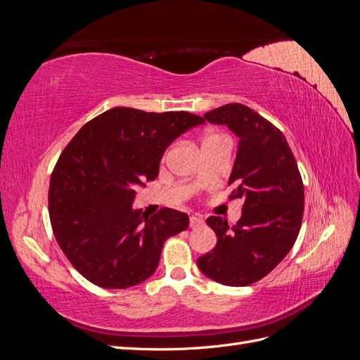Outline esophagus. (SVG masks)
I'll return each instance as SVG.
<instances>
[{"instance_id": "1", "label": "esophagus", "mask_w": 360, "mask_h": 360, "mask_svg": "<svg viewBox=\"0 0 360 360\" xmlns=\"http://www.w3.org/2000/svg\"><path fill=\"white\" fill-rule=\"evenodd\" d=\"M202 224H204L202 216H200V214H193V216H191V228L200 226V225H202Z\"/></svg>"}]
</instances>
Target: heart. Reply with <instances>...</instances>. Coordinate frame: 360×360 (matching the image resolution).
Listing matches in <instances>:
<instances>
[{
    "instance_id": "obj_1",
    "label": "heart",
    "mask_w": 360,
    "mask_h": 360,
    "mask_svg": "<svg viewBox=\"0 0 360 360\" xmlns=\"http://www.w3.org/2000/svg\"><path fill=\"white\" fill-rule=\"evenodd\" d=\"M219 138H225V136H224V135H221V134H214V132H212V134H207V135H205V138H204V143H207V141L219 139Z\"/></svg>"
}]
</instances>
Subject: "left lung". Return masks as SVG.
Wrapping results in <instances>:
<instances>
[{
    "mask_svg": "<svg viewBox=\"0 0 360 360\" xmlns=\"http://www.w3.org/2000/svg\"><path fill=\"white\" fill-rule=\"evenodd\" d=\"M204 120L226 124L238 136L228 184H234L230 200L243 205L234 225L221 216L205 221L217 242L197 263L219 284L250 285L269 275L296 242L304 209L302 176L284 134L249 106L228 103L205 112Z\"/></svg>",
    "mask_w": 360,
    "mask_h": 360,
    "instance_id": "8db88e82",
    "label": "left lung"
}]
</instances>
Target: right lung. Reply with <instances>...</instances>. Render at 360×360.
Listing matches in <instances>:
<instances>
[{
    "label": "right lung",
    "instance_id": "obj_1",
    "mask_svg": "<svg viewBox=\"0 0 360 360\" xmlns=\"http://www.w3.org/2000/svg\"><path fill=\"white\" fill-rule=\"evenodd\" d=\"M204 118L186 111L117 106L85 123L64 147L49 181L53 236L79 274L102 288L141 284L158 269L167 238L186 213L132 210L135 189L155 180L165 148Z\"/></svg>",
    "mask_w": 360,
    "mask_h": 360
}]
</instances>
